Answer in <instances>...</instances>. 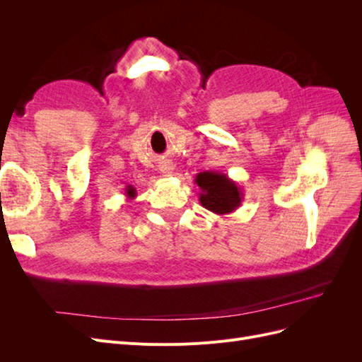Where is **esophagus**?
Masks as SVG:
<instances>
[{
	"label": "esophagus",
	"mask_w": 362,
	"mask_h": 362,
	"mask_svg": "<svg viewBox=\"0 0 362 362\" xmlns=\"http://www.w3.org/2000/svg\"><path fill=\"white\" fill-rule=\"evenodd\" d=\"M160 172L163 173V175H172L173 173V164L170 163V161H161L160 163Z\"/></svg>",
	"instance_id": "esophagus-1"
}]
</instances>
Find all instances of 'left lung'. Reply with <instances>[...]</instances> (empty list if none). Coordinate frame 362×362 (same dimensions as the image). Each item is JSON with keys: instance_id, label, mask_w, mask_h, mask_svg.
Wrapping results in <instances>:
<instances>
[{"instance_id": "left-lung-1", "label": "left lung", "mask_w": 362, "mask_h": 362, "mask_svg": "<svg viewBox=\"0 0 362 362\" xmlns=\"http://www.w3.org/2000/svg\"><path fill=\"white\" fill-rule=\"evenodd\" d=\"M194 182L201 189L199 202L218 216L235 211L243 202V190L225 173L205 170L196 175Z\"/></svg>"}]
</instances>
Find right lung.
<instances>
[{
	"label": "right lung",
	"instance_id": "1",
	"mask_svg": "<svg viewBox=\"0 0 362 362\" xmlns=\"http://www.w3.org/2000/svg\"><path fill=\"white\" fill-rule=\"evenodd\" d=\"M136 189L133 187V185H128V187L125 189V196L128 199H133V198H136Z\"/></svg>",
	"mask_w": 362,
	"mask_h": 362
}]
</instances>
